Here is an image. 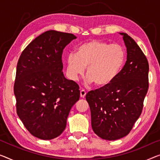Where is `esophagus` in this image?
<instances>
[{"mask_svg": "<svg viewBox=\"0 0 160 160\" xmlns=\"http://www.w3.org/2000/svg\"><path fill=\"white\" fill-rule=\"evenodd\" d=\"M85 95H86V92H85V90H80V97L82 98H84L85 97Z\"/></svg>", "mask_w": 160, "mask_h": 160, "instance_id": "obj_1", "label": "esophagus"}]
</instances>
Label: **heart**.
Masks as SVG:
<instances>
[{"label":"heart","mask_w":160,"mask_h":160,"mask_svg":"<svg viewBox=\"0 0 160 160\" xmlns=\"http://www.w3.org/2000/svg\"><path fill=\"white\" fill-rule=\"evenodd\" d=\"M125 59V51L120 45L92 39L80 44L76 54H68L67 68L70 79L77 80L87 67L86 82L105 87L117 77Z\"/></svg>","instance_id":"b5f03b06"}]
</instances>
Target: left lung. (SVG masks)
<instances>
[{
  "label": "left lung",
  "instance_id": "8db88e82",
  "mask_svg": "<svg viewBox=\"0 0 160 160\" xmlns=\"http://www.w3.org/2000/svg\"><path fill=\"white\" fill-rule=\"evenodd\" d=\"M123 36L127 58L111 84L88 92L86 100L91 113L93 132L106 140L128 135L141 115L149 88V63L132 37Z\"/></svg>",
  "mask_w": 160,
  "mask_h": 160
}]
</instances>
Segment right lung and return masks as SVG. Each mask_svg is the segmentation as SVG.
Instances as JSON below:
<instances>
[{
    "instance_id": "right-lung-1",
    "label": "right lung",
    "mask_w": 160,
    "mask_h": 160,
    "mask_svg": "<svg viewBox=\"0 0 160 160\" xmlns=\"http://www.w3.org/2000/svg\"><path fill=\"white\" fill-rule=\"evenodd\" d=\"M75 35L50 30L22 52L16 68V112L26 128L44 140L65 130L70 109L80 98L78 85L62 72L63 49Z\"/></svg>"
}]
</instances>
